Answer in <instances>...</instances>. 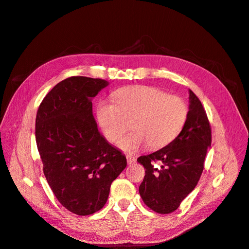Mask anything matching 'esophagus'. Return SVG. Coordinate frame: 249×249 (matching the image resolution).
<instances>
[{
    "instance_id": "esophagus-1",
    "label": "esophagus",
    "mask_w": 249,
    "mask_h": 249,
    "mask_svg": "<svg viewBox=\"0 0 249 249\" xmlns=\"http://www.w3.org/2000/svg\"><path fill=\"white\" fill-rule=\"evenodd\" d=\"M125 157H126V161H127V163L129 164H132V163H134V162H136V158L134 157L133 155H125Z\"/></svg>"
}]
</instances>
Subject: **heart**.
Returning a JSON list of instances; mask_svg holds the SVG:
<instances>
[{"instance_id": "b5f03b06", "label": "heart", "mask_w": 249, "mask_h": 249, "mask_svg": "<svg viewBox=\"0 0 249 249\" xmlns=\"http://www.w3.org/2000/svg\"><path fill=\"white\" fill-rule=\"evenodd\" d=\"M112 102L97 104V124L105 138L116 142L130 122L132 131L118 141L119 149L129 154L147 144L162 149L179 136L189 118V106L182 97L153 86L122 88L112 94Z\"/></svg>"}]
</instances>
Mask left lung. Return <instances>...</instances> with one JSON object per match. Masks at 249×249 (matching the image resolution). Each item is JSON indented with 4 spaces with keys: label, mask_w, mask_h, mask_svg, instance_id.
I'll use <instances>...</instances> for the list:
<instances>
[{
    "label": "left lung",
    "mask_w": 249,
    "mask_h": 249,
    "mask_svg": "<svg viewBox=\"0 0 249 249\" xmlns=\"http://www.w3.org/2000/svg\"><path fill=\"white\" fill-rule=\"evenodd\" d=\"M189 118L182 132L170 144L137 161L145 169L139 194L144 204L158 213L177 210L202 175L212 129L200 99L190 90ZM160 162L159 169L155 163Z\"/></svg>",
    "instance_id": "obj_1"
}]
</instances>
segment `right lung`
Instances as JSON below:
<instances>
[{
  "mask_svg": "<svg viewBox=\"0 0 249 249\" xmlns=\"http://www.w3.org/2000/svg\"><path fill=\"white\" fill-rule=\"evenodd\" d=\"M108 82L71 76L43 99L36 140L43 171L54 196L69 212L88 216L102 210L126 159L98 132L91 98Z\"/></svg>",
  "mask_w": 249,
  "mask_h": 249,
  "instance_id": "obj_1",
  "label": "right lung"
}]
</instances>
